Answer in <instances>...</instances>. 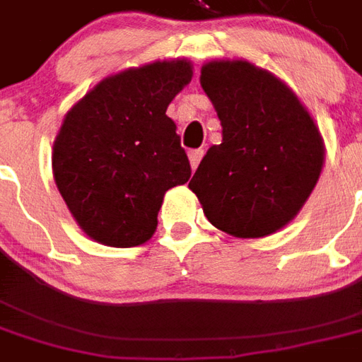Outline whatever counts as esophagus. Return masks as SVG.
I'll use <instances>...</instances> for the list:
<instances>
[{
	"label": "esophagus",
	"instance_id": "34e87169",
	"mask_svg": "<svg viewBox=\"0 0 362 362\" xmlns=\"http://www.w3.org/2000/svg\"><path fill=\"white\" fill-rule=\"evenodd\" d=\"M204 149H194L189 151L188 157H189V165H192V170H196L197 166H199V163H202V158H204Z\"/></svg>",
	"mask_w": 362,
	"mask_h": 362
}]
</instances>
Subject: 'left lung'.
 I'll use <instances>...</instances> for the list:
<instances>
[{"instance_id": "obj_1", "label": "left lung", "mask_w": 362, "mask_h": 362, "mask_svg": "<svg viewBox=\"0 0 362 362\" xmlns=\"http://www.w3.org/2000/svg\"><path fill=\"white\" fill-rule=\"evenodd\" d=\"M199 83L223 126L189 189L227 235H273L303 209L324 166V139L298 96L246 59L202 67Z\"/></svg>"}]
</instances>
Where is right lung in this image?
Masks as SVG:
<instances>
[{"label":"right lung","instance_id":"add662e5","mask_svg":"<svg viewBox=\"0 0 362 362\" xmlns=\"http://www.w3.org/2000/svg\"><path fill=\"white\" fill-rule=\"evenodd\" d=\"M192 75L188 59L129 67L103 79L66 114L52 151L54 180L96 243H147L166 192L188 182V155L166 108Z\"/></svg>","mask_w":362,"mask_h":362}]
</instances>
